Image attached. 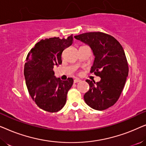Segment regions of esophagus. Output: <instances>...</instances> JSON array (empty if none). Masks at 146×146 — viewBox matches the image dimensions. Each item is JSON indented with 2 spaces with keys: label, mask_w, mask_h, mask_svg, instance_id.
I'll return each mask as SVG.
<instances>
[{
  "label": "esophagus",
  "mask_w": 146,
  "mask_h": 146,
  "mask_svg": "<svg viewBox=\"0 0 146 146\" xmlns=\"http://www.w3.org/2000/svg\"><path fill=\"white\" fill-rule=\"evenodd\" d=\"M81 80L80 79H78V78H76V79H74V83H78V82H80Z\"/></svg>",
  "instance_id": "1"
}]
</instances>
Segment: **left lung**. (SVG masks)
Here are the masks:
<instances>
[{
	"mask_svg": "<svg viewBox=\"0 0 146 146\" xmlns=\"http://www.w3.org/2000/svg\"><path fill=\"white\" fill-rule=\"evenodd\" d=\"M92 50L94 61L90 72L100 81L86 80L89 90L84 96L85 102L96 110H104L116 102L128 76V64L124 50L118 41L107 34L94 32L75 36Z\"/></svg>",
	"mask_w": 146,
	"mask_h": 146,
	"instance_id": "8db88e82",
	"label": "left lung"
}]
</instances>
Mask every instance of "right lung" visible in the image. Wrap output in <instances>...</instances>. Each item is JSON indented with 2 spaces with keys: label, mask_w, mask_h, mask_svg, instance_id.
Listing matches in <instances>:
<instances>
[{
  "label": "right lung",
  "mask_w": 146,
  "mask_h": 146,
  "mask_svg": "<svg viewBox=\"0 0 146 146\" xmlns=\"http://www.w3.org/2000/svg\"><path fill=\"white\" fill-rule=\"evenodd\" d=\"M73 42V36L41 40L28 54L24 75L28 90L40 108L49 112H56L64 106L68 92L73 79L62 81L56 78L53 68L62 64L64 50Z\"/></svg>",
  "instance_id": "obj_1"
}]
</instances>
